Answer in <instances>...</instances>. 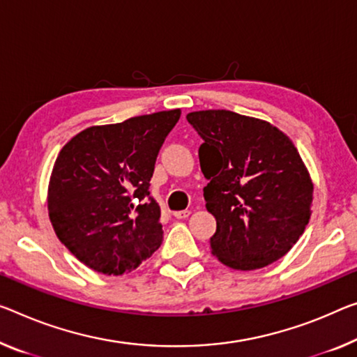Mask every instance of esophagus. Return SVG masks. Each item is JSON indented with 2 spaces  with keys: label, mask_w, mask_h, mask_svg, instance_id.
<instances>
[{
  "label": "esophagus",
  "mask_w": 357,
  "mask_h": 357,
  "mask_svg": "<svg viewBox=\"0 0 357 357\" xmlns=\"http://www.w3.org/2000/svg\"><path fill=\"white\" fill-rule=\"evenodd\" d=\"M190 211H177V212H174V217L177 218V220H183V218H186V217H190Z\"/></svg>",
  "instance_id": "1"
}]
</instances>
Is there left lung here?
<instances>
[{"label": "left lung", "mask_w": 357, "mask_h": 357, "mask_svg": "<svg viewBox=\"0 0 357 357\" xmlns=\"http://www.w3.org/2000/svg\"><path fill=\"white\" fill-rule=\"evenodd\" d=\"M204 144L206 207L217 220L212 254L234 270H257L294 248L311 215L312 183L286 134L228 109L186 114Z\"/></svg>", "instance_id": "left-lung-1"}]
</instances>
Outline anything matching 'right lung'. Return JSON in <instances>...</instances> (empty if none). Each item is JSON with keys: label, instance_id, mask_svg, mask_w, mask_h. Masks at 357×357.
Masks as SVG:
<instances>
[{"label": "right lung", "instance_id": "1", "mask_svg": "<svg viewBox=\"0 0 357 357\" xmlns=\"http://www.w3.org/2000/svg\"><path fill=\"white\" fill-rule=\"evenodd\" d=\"M180 113L92 126L60 150L49 182V218L60 243L91 270L130 273L162 244L150 180Z\"/></svg>", "mask_w": 357, "mask_h": 357}]
</instances>
